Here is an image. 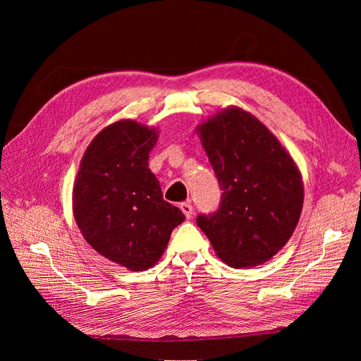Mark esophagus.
<instances>
[{
    "label": "esophagus",
    "mask_w": 361,
    "mask_h": 361,
    "mask_svg": "<svg viewBox=\"0 0 361 361\" xmlns=\"http://www.w3.org/2000/svg\"><path fill=\"white\" fill-rule=\"evenodd\" d=\"M180 211L183 212V215L185 216H187L188 218V220H190V218L192 216V214H194V209H192V204H191V202H183V203H180Z\"/></svg>",
    "instance_id": "34e87169"
}]
</instances>
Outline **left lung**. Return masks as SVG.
Instances as JSON below:
<instances>
[{"label": "left lung", "instance_id": "1", "mask_svg": "<svg viewBox=\"0 0 361 361\" xmlns=\"http://www.w3.org/2000/svg\"><path fill=\"white\" fill-rule=\"evenodd\" d=\"M221 203L197 226L232 268L265 264L286 245L304 202L301 173L271 130L238 106L197 126Z\"/></svg>", "mask_w": 361, "mask_h": 361}]
</instances>
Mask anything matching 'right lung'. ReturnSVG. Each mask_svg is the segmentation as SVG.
<instances>
[{
  "instance_id": "right-lung-1",
  "label": "right lung",
  "mask_w": 361,
  "mask_h": 361,
  "mask_svg": "<svg viewBox=\"0 0 361 361\" xmlns=\"http://www.w3.org/2000/svg\"><path fill=\"white\" fill-rule=\"evenodd\" d=\"M158 130L135 120L104 128L87 147L72 191L73 216L97 253L130 271L154 267L185 215L162 199L149 154Z\"/></svg>"
}]
</instances>
